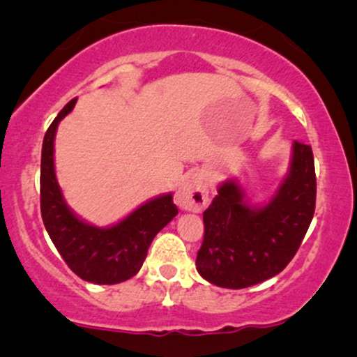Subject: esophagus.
Segmentation results:
<instances>
[{
    "instance_id": "34e87169",
    "label": "esophagus",
    "mask_w": 357,
    "mask_h": 357,
    "mask_svg": "<svg viewBox=\"0 0 357 357\" xmlns=\"http://www.w3.org/2000/svg\"><path fill=\"white\" fill-rule=\"evenodd\" d=\"M208 199V179L203 173L188 174L176 192V203L184 211L202 213Z\"/></svg>"
}]
</instances>
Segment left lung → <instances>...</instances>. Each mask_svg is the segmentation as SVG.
I'll return each mask as SVG.
<instances>
[{
  "label": "left lung",
  "mask_w": 357,
  "mask_h": 357,
  "mask_svg": "<svg viewBox=\"0 0 357 357\" xmlns=\"http://www.w3.org/2000/svg\"><path fill=\"white\" fill-rule=\"evenodd\" d=\"M315 210L310 146L294 141L289 173L265 204H252L235 179L218 186L203 213L204 238L196 270L225 289H245L280 273L304 240Z\"/></svg>",
  "instance_id": "1"
}]
</instances>
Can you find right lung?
Listing matches in <instances>:
<instances>
[{
  "label": "right lung",
  "mask_w": 357,
  "mask_h": 357,
  "mask_svg": "<svg viewBox=\"0 0 357 357\" xmlns=\"http://www.w3.org/2000/svg\"><path fill=\"white\" fill-rule=\"evenodd\" d=\"M72 99L48 127L42 147L40 169V208L43 225L65 264L82 280L112 285L129 280L141 270L154 236L178 215L173 195L149 199L129 216L107 228L93 227L73 213L65 203L56 181L55 134L60 121L75 107Z\"/></svg>",
  "instance_id": "right-lung-1"
}]
</instances>
